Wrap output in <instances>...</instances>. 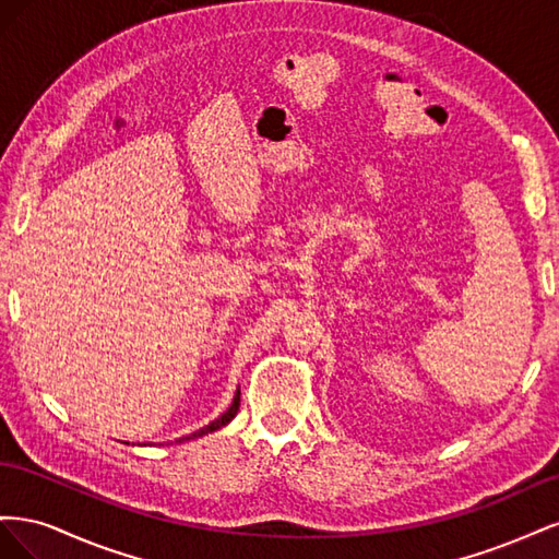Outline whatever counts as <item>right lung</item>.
<instances>
[{"instance_id":"1","label":"right lung","mask_w":559,"mask_h":559,"mask_svg":"<svg viewBox=\"0 0 559 559\" xmlns=\"http://www.w3.org/2000/svg\"><path fill=\"white\" fill-rule=\"evenodd\" d=\"M238 408H240V389H238V394H235V399H233V403H230V408H228L222 417H216L214 421H210L207 427H202L200 431H195V433H191V436L179 438V443H181V441H191V438H200V436H205V433H212V431H216V429L226 427L228 421H230L235 415H238Z\"/></svg>"}]
</instances>
